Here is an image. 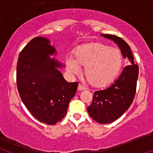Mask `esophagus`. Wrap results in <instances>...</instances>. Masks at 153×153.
Instances as JSON below:
<instances>
[{
    "mask_svg": "<svg viewBox=\"0 0 153 153\" xmlns=\"http://www.w3.org/2000/svg\"><path fill=\"white\" fill-rule=\"evenodd\" d=\"M78 90H79V91H82V90H86V88H85L84 86H83L81 84H79L78 85Z\"/></svg>",
    "mask_w": 153,
    "mask_h": 153,
    "instance_id": "esophagus-1",
    "label": "esophagus"
}]
</instances>
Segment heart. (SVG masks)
I'll return each instance as SVG.
<instances>
[{
    "mask_svg": "<svg viewBox=\"0 0 153 153\" xmlns=\"http://www.w3.org/2000/svg\"><path fill=\"white\" fill-rule=\"evenodd\" d=\"M120 51L100 43L86 44L78 47L75 55L67 56V70L72 74L80 71L84 66V74L90 84L103 86L111 83L120 72L122 66Z\"/></svg>",
    "mask_w": 153,
    "mask_h": 153,
    "instance_id": "b5f03b06",
    "label": "heart"
}]
</instances>
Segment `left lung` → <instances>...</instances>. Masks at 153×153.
Here are the masks:
<instances>
[{"instance_id": "left-lung-1", "label": "left lung", "mask_w": 153, "mask_h": 153, "mask_svg": "<svg viewBox=\"0 0 153 153\" xmlns=\"http://www.w3.org/2000/svg\"><path fill=\"white\" fill-rule=\"evenodd\" d=\"M101 36L113 40L120 47L123 57L127 58L131 63L124 67L113 84L94 93L91 105L87 107V111L93 120L99 123L106 124L120 118L132 104L136 94L139 66L135 64L130 47L125 40L115 35Z\"/></svg>"}]
</instances>
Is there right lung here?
Wrapping results in <instances>:
<instances>
[{"instance_id":"obj_1","label":"right lung","mask_w":153,"mask_h":153,"mask_svg":"<svg viewBox=\"0 0 153 153\" xmlns=\"http://www.w3.org/2000/svg\"><path fill=\"white\" fill-rule=\"evenodd\" d=\"M50 43L46 37L37 36L21 51L17 64V86L30 113L40 122L54 125L67 114L78 83L65 80L59 70L63 65L50 56L56 54Z\"/></svg>"}]
</instances>
